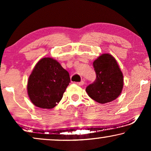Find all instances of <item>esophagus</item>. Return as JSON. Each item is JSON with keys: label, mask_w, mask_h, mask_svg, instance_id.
Instances as JSON below:
<instances>
[{"label": "esophagus", "mask_w": 151, "mask_h": 151, "mask_svg": "<svg viewBox=\"0 0 151 151\" xmlns=\"http://www.w3.org/2000/svg\"><path fill=\"white\" fill-rule=\"evenodd\" d=\"M84 84V82L82 81V80L81 82H77V83H76V84H77V85H78V86H82Z\"/></svg>", "instance_id": "obj_1"}]
</instances>
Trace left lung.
<instances>
[{
    "label": "left lung",
    "instance_id": "left-lung-1",
    "mask_svg": "<svg viewBox=\"0 0 151 151\" xmlns=\"http://www.w3.org/2000/svg\"><path fill=\"white\" fill-rule=\"evenodd\" d=\"M93 65L96 79L86 88L88 96L100 104L115 100L120 95L124 85L123 74L116 60L111 55L104 53Z\"/></svg>",
    "mask_w": 151,
    "mask_h": 151
}]
</instances>
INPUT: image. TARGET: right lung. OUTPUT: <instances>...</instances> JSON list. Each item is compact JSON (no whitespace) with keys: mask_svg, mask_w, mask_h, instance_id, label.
I'll use <instances>...</instances> for the list:
<instances>
[{"mask_svg":"<svg viewBox=\"0 0 151 151\" xmlns=\"http://www.w3.org/2000/svg\"><path fill=\"white\" fill-rule=\"evenodd\" d=\"M69 82V73L58 62L44 58L38 62L29 78L28 96L35 106L52 109L61 100Z\"/></svg>","mask_w":151,"mask_h":151,"instance_id":"add662e5","label":"right lung"}]
</instances>
